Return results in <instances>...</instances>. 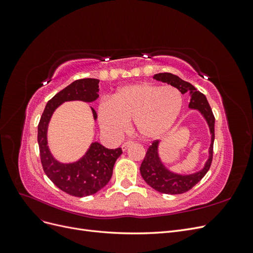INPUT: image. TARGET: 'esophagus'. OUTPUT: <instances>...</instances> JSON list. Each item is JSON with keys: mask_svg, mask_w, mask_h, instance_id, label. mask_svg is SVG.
I'll list each match as a JSON object with an SVG mask.
<instances>
[{"mask_svg": "<svg viewBox=\"0 0 253 253\" xmlns=\"http://www.w3.org/2000/svg\"><path fill=\"white\" fill-rule=\"evenodd\" d=\"M134 142L132 141V140H127V141H126L124 144L121 145V149H122V151H126L127 149H128V147H131V145L133 144Z\"/></svg>", "mask_w": 253, "mask_h": 253, "instance_id": "1", "label": "esophagus"}]
</instances>
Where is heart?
Wrapping results in <instances>:
<instances>
[{
    "label": "heart",
    "instance_id": "obj_1",
    "mask_svg": "<svg viewBox=\"0 0 253 253\" xmlns=\"http://www.w3.org/2000/svg\"><path fill=\"white\" fill-rule=\"evenodd\" d=\"M181 106L182 97L176 87L140 82L118 88L111 100L99 103L98 121L105 132L118 136L133 120L142 138H156L172 127Z\"/></svg>",
    "mask_w": 253,
    "mask_h": 253
}]
</instances>
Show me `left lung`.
<instances>
[{
  "label": "left lung",
  "instance_id": "left-lung-1",
  "mask_svg": "<svg viewBox=\"0 0 253 253\" xmlns=\"http://www.w3.org/2000/svg\"><path fill=\"white\" fill-rule=\"evenodd\" d=\"M153 78L170 84V85L177 88L181 94L190 93L191 100L189 108L200 111L210 128L211 144L209 148V158L206 162L203 169L196 173L181 175L167 169L158 154V140L153 142L149 147L147 153H145L144 159L140 166V173L144 181L160 193L181 194L192 189L198 181H201V179L210 169L213 157L214 122H215V118H214V115L206 96L202 94L201 91H198L191 83L183 81L178 76L170 73H159L154 75Z\"/></svg>",
  "mask_w": 253,
  "mask_h": 253
}]
</instances>
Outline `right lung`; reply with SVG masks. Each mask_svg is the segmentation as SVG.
<instances>
[{
  "mask_svg": "<svg viewBox=\"0 0 253 253\" xmlns=\"http://www.w3.org/2000/svg\"><path fill=\"white\" fill-rule=\"evenodd\" d=\"M99 80L85 78L76 80L60 90L45 106L38 126V143L43 170L47 177L65 193L84 197L93 195L106 186L112 177L113 168L122 154L121 148L106 149L99 142L90 144L85 155L71 164H62L51 155L47 145V128L53 112L65 101L93 102L99 97ZM94 119L97 113L91 108Z\"/></svg>",
  "mask_w": 253,
  "mask_h": 253,
  "instance_id": "1",
  "label": "right lung"
}]
</instances>
